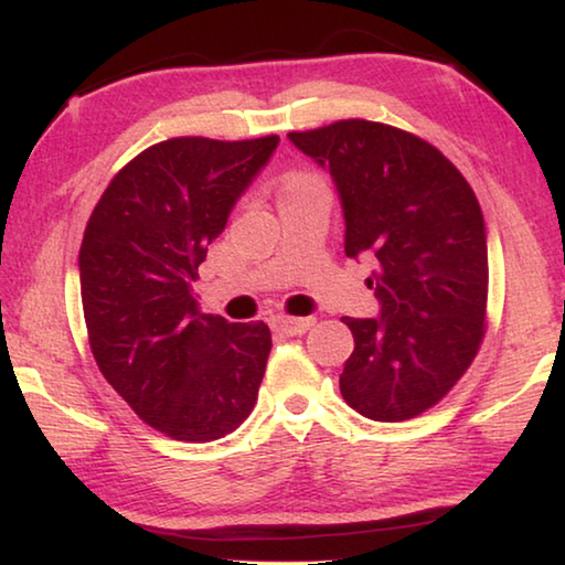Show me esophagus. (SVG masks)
Instances as JSON below:
<instances>
[{
	"mask_svg": "<svg viewBox=\"0 0 565 565\" xmlns=\"http://www.w3.org/2000/svg\"><path fill=\"white\" fill-rule=\"evenodd\" d=\"M315 324V318H288V315H277L273 318V330L282 332V334H302L308 332Z\"/></svg>",
	"mask_w": 565,
	"mask_h": 565,
	"instance_id": "obj_1",
	"label": "esophagus"
}]
</instances>
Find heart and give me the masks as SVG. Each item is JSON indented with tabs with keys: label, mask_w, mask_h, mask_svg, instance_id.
<instances>
[{
	"label": "heart",
	"mask_w": 565,
	"mask_h": 565,
	"mask_svg": "<svg viewBox=\"0 0 565 565\" xmlns=\"http://www.w3.org/2000/svg\"><path fill=\"white\" fill-rule=\"evenodd\" d=\"M312 181H318V178H315V175H305V173H295V175H290V178H285V183H282V191H280V193L290 191V188H298V185H305V183H312Z\"/></svg>",
	"instance_id": "obj_1"
}]
</instances>
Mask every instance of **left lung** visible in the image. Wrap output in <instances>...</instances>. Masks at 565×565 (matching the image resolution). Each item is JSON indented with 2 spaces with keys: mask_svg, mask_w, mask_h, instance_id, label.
<instances>
[{
  "mask_svg": "<svg viewBox=\"0 0 565 565\" xmlns=\"http://www.w3.org/2000/svg\"><path fill=\"white\" fill-rule=\"evenodd\" d=\"M288 138L338 185L344 253L374 267L380 318H342L354 338L342 397L374 422L419 417L463 377L487 332L477 195L439 148L387 124L344 118Z\"/></svg>",
  "mask_w": 565,
  "mask_h": 565,
  "instance_id": "obj_1",
  "label": "left lung"
}]
</instances>
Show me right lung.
Returning <instances> with one entry per match:
<instances>
[{"label": "right lung", "instance_id": "obj_1", "mask_svg": "<svg viewBox=\"0 0 565 565\" xmlns=\"http://www.w3.org/2000/svg\"><path fill=\"white\" fill-rule=\"evenodd\" d=\"M277 141L153 143L111 178L86 223L78 270L94 360L128 407L171 439H221L255 407L270 328L203 315L193 282Z\"/></svg>", "mask_w": 565, "mask_h": 565}]
</instances>
